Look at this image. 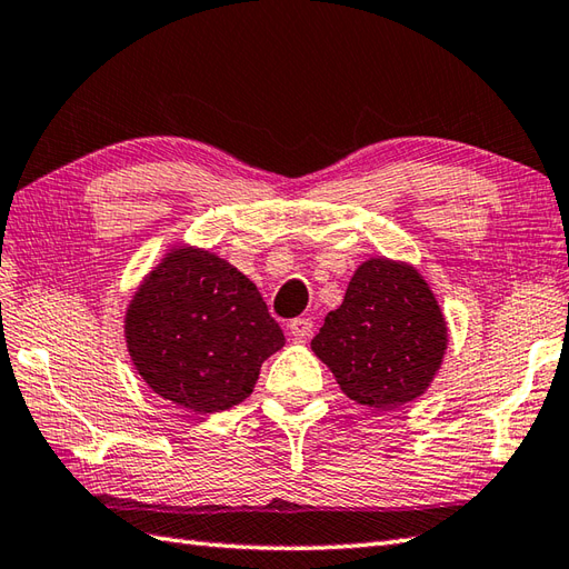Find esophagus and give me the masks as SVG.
Returning <instances> with one entry per match:
<instances>
[{"instance_id": "34e87169", "label": "esophagus", "mask_w": 569, "mask_h": 569, "mask_svg": "<svg viewBox=\"0 0 569 569\" xmlns=\"http://www.w3.org/2000/svg\"><path fill=\"white\" fill-rule=\"evenodd\" d=\"M288 330H291L293 340L303 342L312 335V320L310 318H296V320H291V325H288Z\"/></svg>"}]
</instances>
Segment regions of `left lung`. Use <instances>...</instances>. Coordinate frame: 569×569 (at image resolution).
I'll use <instances>...</instances> for the list:
<instances>
[{
  "label": "left lung",
  "mask_w": 569,
  "mask_h": 569,
  "mask_svg": "<svg viewBox=\"0 0 569 569\" xmlns=\"http://www.w3.org/2000/svg\"><path fill=\"white\" fill-rule=\"evenodd\" d=\"M310 345L352 401L393 410L430 386L447 349V325L413 266L369 259Z\"/></svg>",
  "instance_id": "8db88e82"
}]
</instances>
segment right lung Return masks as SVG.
<instances>
[{
	"label": "right lung",
	"instance_id": "right-lung-1",
	"mask_svg": "<svg viewBox=\"0 0 569 569\" xmlns=\"http://www.w3.org/2000/svg\"><path fill=\"white\" fill-rule=\"evenodd\" d=\"M127 347L151 389L208 416L244 401L286 337L259 288L232 263L173 249L127 310Z\"/></svg>",
	"mask_w": 569,
	"mask_h": 569
}]
</instances>
